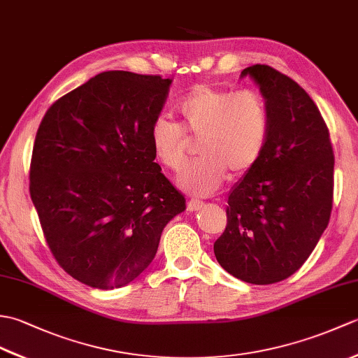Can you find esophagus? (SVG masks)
Listing matches in <instances>:
<instances>
[{"label": "esophagus", "mask_w": 358, "mask_h": 358, "mask_svg": "<svg viewBox=\"0 0 358 358\" xmlns=\"http://www.w3.org/2000/svg\"><path fill=\"white\" fill-rule=\"evenodd\" d=\"M203 206H204V203H203V201L191 200V201L187 203V210H191V212H196V210H200Z\"/></svg>", "instance_id": "esophagus-1"}]
</instances>
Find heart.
Instances as JSON below:
<instances>
[{"label": "heart", "mask_w": 358, "mask_h": 358, "mask_svg": "<svg viewBox=\"0 0 358 358\" xmlns=\"http://www.w3.org/2000/svg\"><path fill=\"white\" fill-rule=\"evenodd\" d=\"M181 124L164 117L149 131L152 154L163 167L178 172L187 162L185 134L200 138L201 157L180 175L178 185L192 195H210L227 172L238 178L258 163L269 136V110L255 90H232L200 85L177 106Z\"/></svg>", "instance_id": "1"}]
</instances>
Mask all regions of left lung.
<instances>
[{"label": "left lung", "instance_id": "left-lung-1", "mask_svg": "<svg viewBox=\"0 0 358 358\" xmlns=\"http://www.w3.org/2000/svg\"><path fill=\"white\" fill-rule=\"evenodd\" d=\"M268 104L269 136L258 163L232 187L217 262L252 285L291 277L329 223L334 152L329 131L306 90L271 66L241 72Z\"/></svg>", "mask_w": 358, "mask_h": 358}]
</instances>
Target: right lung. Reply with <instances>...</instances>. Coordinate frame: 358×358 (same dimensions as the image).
<instances>
[{
  "label": "right lung",
  "instance_id": "1",
  "mask_svg": "<svg viewBox=\"0 0 358 358\" xmlns=\"http://www.w3.org/2000/svg\"><path fill=\"white\" fill-rule=\"evenodd\" d=\"M172 80L109 71L53 103L35 136L30 199L58 264L90 287L131 283L186 209L149 131Z\"/></svg>",
  "mask_w": 358,
  "mask_h": 358
}]
</instances>
